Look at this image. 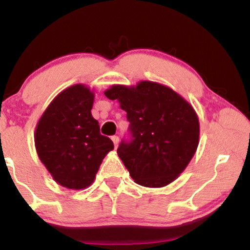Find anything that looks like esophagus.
Returning <instances> with one entry per match:
<instances>
[{
  "label": "esophagus",
  "instance_id": "obj_1",
  "mask_svg": "<svg viewBox=\"0 0 250 250\" xmlns=\"http://www.w3.org/2000/svg\"><path fill=\"white\" fill-rule=\"evenodd\" d=\"M111 141L114 142V146H115V148H116L117 145H119V136H116V135L111 136Z\"/></svg>",
  "mask_w": 250,
  "mask_h": 250
}]
</instances>
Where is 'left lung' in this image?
<instances>
[{
	"label": "left lung",
	"mask_w": 250,
	"mask_h": 250,
	"mask_svg": "<svg viewBox=\"0 0 250 250\" xmlns=\"http://www.w3.org/2000/svg\"><path fill=\"white\" fill-rule=\"evenodd\" d=\"M127 113L130 139L117 154L131 179L143 187H165L185 170L199 146L200 125L191 104L173 89L141 81L104 91Z\"/></svg>",
	"instance_id": "left-lung-1"
}]
</instances>
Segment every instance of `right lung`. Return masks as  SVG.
<instances>
[{
  "label": "right lung",
  "mask_w": 250,
  "mask_h": 250,
  "mask_svg": "<svg viewBox=\"0 0 250 250\" xmlns=\"http://www.w3.org/2000/svg\"><path fill=\"white\" fill-rule=\"evenodd\" d=\"M94 93L84 84L64 89L45 109L35 130L41 162L59 185L84 189L95 179L114 143L91 115Z\"/></svg>",
  "instance_id": "add662e5"
}]
</instances>
